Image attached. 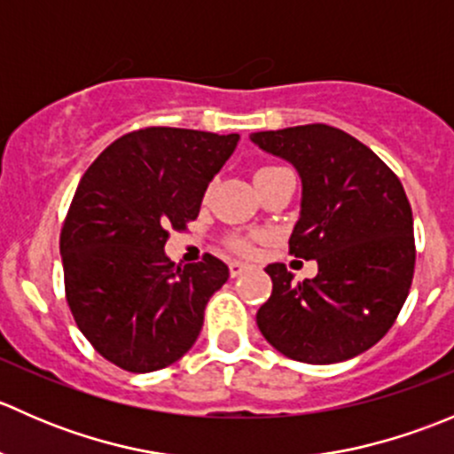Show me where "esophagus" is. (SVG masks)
Segmentation results:
<instances>
[{
	"label": "esophagus",
	"instance_id": "34e87169",
	"mask_svg": "<svg viewBox=\"0 0 454 454\" xmlns=\"http://www.w3.org/2000/svg\"><path fill=\"white\" fill-rule=\"evenodd\" d=\"M248 270H250V265L244 263V261H231V277L232 278L241 277V274L248 272Z\"/></svg>",
	"mask_w": 454,
	"mask_h": 454
}]
</instances>
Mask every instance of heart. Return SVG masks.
<instances>
[{
    "instance_id": "heart-1",
    "label": "heart",
    "mask_w": 454,
    "mask_h": 454,
    "mask_svg": "<svg viewBox=\"0 0 454 454\" xmlns=\"http://www.w3.org/2000/svg\"><path fill=\"white\" fill-rule=\"evenodd\" d=\"M268 168H277V167H265L261 168V171H268ZM228 246H231L232 250H237V253H244V254L253 253V239H250V237H244V235L231 237V239H228Z\"/></svg>"
}]
</instances>
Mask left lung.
Masks as SVG:
<instances>
[{
	"instance_id": "left-lung-1",
	"label": "left lung",
	"mask_w": 454,
	"mask_h": 454,
	"mask_svg": "<svg viewBox=\"0 0 454 454\" xmlns=\"http://www.w3.org/2000/svg\"><path fill=\"white\" fill-rule=\"evenodd\" d=\"M250 140L299 171L303 200L290 254L318 263L303 283L283 263L265 268L272 294L256 312L261 333L299 363L363 354L395 323L413 283V210L400 177L367 145L323 122Z\"/></svg>"
}]
</instances>
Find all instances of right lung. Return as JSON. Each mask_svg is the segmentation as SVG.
Masks as SVG:
<instances>
[{
  "instance_id": "right-lung-1",
  "label": "right lung",
  "mask_w": 454,
  "mask_h": 454,
  "mask_svg": "<svg viewBox=\"0 0 454 454\" xmlns=\"http://www.w3.org/2000/svg\"><path fill=\"white\" fill-rule=\"evenodd\" d=\"M239 134L145 127L107 146L81 177L61 228L66 299L105 360L149 373L198 340L228 265L204 254L176 268L171 231L198 219L206 189Z\"/></svg>"
}]
</instances>
